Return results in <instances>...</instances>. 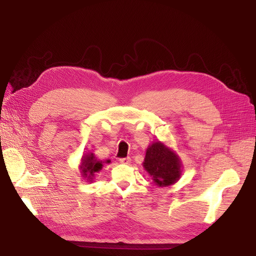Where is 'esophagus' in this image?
Wrapping results in <instances>:
<instances>
[{"mask_svg": "<svg viewBox=\"0 0 256 256\" xmlns=\"http://www.w3.org/2000/svg\"><path fill=\"white\" fill-rule=\"evenodd\" d=\"M119 162L121 164H126V165H130V158H119Z\"/></svg>", "mask_w": 256, "mask_h": 256, "instance_id": "obj_1", "label": "esophagus"}]
</instances>
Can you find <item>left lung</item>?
<instances>
[{"mask_svg": "<svg viewBox=\"0 0 256 256\" xmlns=\"http://www.w3.org/2000/svg\"><path fill=\"white\" fill-rule=\"evenodd\" d=\"M143 167L158 186L176 184L182 176L178 156L160 141L154 142L146 150Z\"/></svg>", "mask_w": 256, "mask_h": 256, "instance_id": "obj_1", "label": "left lung"}]
</instances>
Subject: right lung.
<instances>
[{
  "instance_id": "1",
  "label": "right lung",
  "mask_w": 256,
  "mask_h": 256,
  "mask_svg": "<svg viewBox=\"0 0 256 256\" xmlns=\"http://www.w3.org/2000/svg\"><path fill=\"white\" fill-rule=\"evenodd\" d=\"M110 162H111L110 160H106V162L98 160L96 158V156H94V154L90 152L85 154L82 158V163H80V173H82V176L88 178L87 180H91L92 178L94 176V174L98 172L100 170H102L104 163H110Z\"/></svg>"
}]
</instances>
